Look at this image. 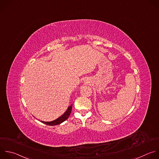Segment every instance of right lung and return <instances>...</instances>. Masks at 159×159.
<instances>
[{
  "label": "right lung",
  "instance_id": "right-lung-1",
  "mask_svg": "<svg viewBox=\"0 0 159 159\" xmlns=\"http://www.w3.org/2000/svg\"><path fill=\"white\" fill-rule=\"evenodd\" d=\"M72 104L71 105H70L63 115H62L61 117H59V118H57V119H56L54 120L51 121V122H44V121L41 120L40 122L42 123H43V124L48 125H59V124L62 123L63 122H64L65 120H66L69 118V117L71 113V111H72Z\"/></svg>",
  "mask_w": 159,
  "mask_h": 159
}]
</instances>
